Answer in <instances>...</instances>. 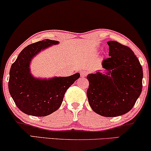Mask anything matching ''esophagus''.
Masks as SVG:
<instances>
[{"mask_svg": "<svg viewBox=\"0 0 151 151\" xmlns=\"http://www.w3.org/2000/svg\"><path fill=\"white\" fill-rule=\"evenodd\" d=\"M87 76V71H84V70H82V71H80V76L82 78H84L86 77V76Z\"/></svg>", "mask_w": 151, "mask_h": 151, "instance_id": "esophagus-1", "label": "esophagus"}]
</instances>
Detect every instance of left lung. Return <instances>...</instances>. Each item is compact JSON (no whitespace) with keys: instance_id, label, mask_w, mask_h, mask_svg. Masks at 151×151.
I'll list each match as a JSON object with an SVG mask.
<instances>
[{"instance_id":"left-lung-1","label":"left lung","mask_w":151,"mask_h":151,"mask_svg":"<svg viewBox=\"0 0 151 151\" xmlns=\"http://www.w3.org/2000/svg\"><path fill=\"white\" fill-rule=\"evenodd\" d=\"M109 55L102 65L105 73L87 76L86 95L94 112L104 117H117L129 112L142 90L143 70L129 47L109 41Z\"/></svg>"}]
</instances>
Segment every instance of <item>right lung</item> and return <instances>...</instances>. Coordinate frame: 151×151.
<instances>
[{"mask_svg": "<svg viewBox=\"0 0 151 151\" xmlns=\"http://www.w3.org/2000/svg\"><path fill=\"white\" fill-rule=\"evenodd\" d=\"M49 39L28 45L12 65L8 83L9 91L18 109L27 115L45 117L61 106L65 92L80 78V73L50 79L36 78L29 65L35 55L47 47L58 44Z\"/></svg>", "mask_w": 151, "mask_h": 151, "instance_id": "1", "label": "right lung"}]
</instances>
